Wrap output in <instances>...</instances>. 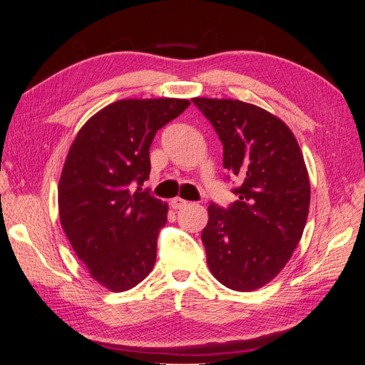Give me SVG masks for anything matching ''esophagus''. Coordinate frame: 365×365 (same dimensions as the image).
Listing matches in <instances>:
<instances>
[{
	"instance_id": "obj_1",
	"label": "esophagus",
	"mask_w": 365,
	"mask_h": 365,
	"mask_svg": "<svg viewBox=\"0 0 365 365\" xmlns=\"http://www.w3.org/2000/svg\"><path fill=\"white\" fill-rule=\"evenodd\" d=\"M170 205L175 208V210H178V208H182V207H185V205H189V201H185V200H181V197H173V200L170 201Z\"/></svg>"
}]
</instances>
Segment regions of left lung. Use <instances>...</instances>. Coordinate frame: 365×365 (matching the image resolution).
Wrapping results in <instances>:
<instances>
[{
	"label": "left lung",
	"instance_id": "obj_1",
	"mask_svg": "<svg viewBox=\"0 0 365 365\" xmlns=\"http://www.w3.org/2000/svg\"><path fill=\"white\" fill-rule=\"evenodd\" d=\"M192 102L222 143L227 180L242 181L230 207L208 205L201 235L208 268L230 289H259L284 268L306 225L311 185L302 150L291 129L256 105Z\"/></svg>",
	"mask_w": 365,
	"mask_h": 365
}]
</instances>
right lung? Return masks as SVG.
Here are the masks:
<instances>
[{"instance_id":"add662e5","label":"right lung","mask_w":365,"mask_h":365,"mask_svg":"<svg viewBox=\"0 0 365 365\" xmlns=\"http://www.w3.org/2000/svg\"><path fill=\"white\" fill-rule=\"evenodd\" d=\"M185 98H128L86 121L65 160L59 216L70 244L105 288H134L152 271L168 205L141 185L157 130L185 111Z\"/></svg>"}]
</instances>
